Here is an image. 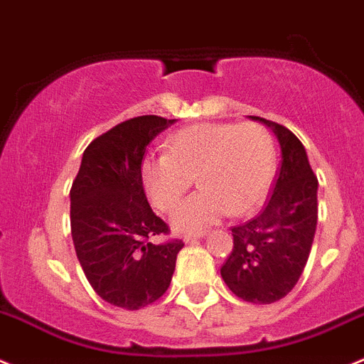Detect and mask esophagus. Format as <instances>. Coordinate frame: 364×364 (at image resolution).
<instances>
[{
  "label": "esophagus",
  "instance_id": "esophagus-1",
  "mask_svg": "<svg viewBox=\"0 0 364 364\" xmlns=\"http://www.w3.org/2000/svg\"><path fill=\"white\" fill-rule=\"evenodd\" d=\"M199 238H204V232H193V235L183 236V240H185L186 243H192V242H196V240H199Z\"/></svg>",
  "mask_w": 364,
  "mask_h": 364
}]
</instances>
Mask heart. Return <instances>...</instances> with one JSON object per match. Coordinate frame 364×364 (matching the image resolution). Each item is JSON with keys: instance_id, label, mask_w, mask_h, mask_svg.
Here are the masks:
<instances>
[{"instance_id": "heart-1", "label": "heart", "mask_w": 364, "mask_h": 364, "mask_svg": "<svg viewBox=\"0 0 364 364\" xmlns=\"http://www.w3.org/2000/svg\"><path fill=\"white\" fill-rule=\"evenodd\" d=\"M171 154H147L140 176L151 203L171 211L192 186L200 190L179 204L171 224L196 232L220 218L249 215L267 199L276 174V146L259 124H196L176 133Z\"/></svg>"}]
</instances>
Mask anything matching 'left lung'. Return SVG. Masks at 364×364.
Listing matches in <instances>:
<instances>
[{
	"label": "left lung",
	"instance_id": "1",
	"mask_svg": "<svg viewBox=\"0 0 364 364\" xmlns=\"http://www.w3.org/2000/svg\"><path fill=\"white\" fill-rule=\"evenodd\" d=\"M249 117L274 132L281 146V168L261 213L231 229L232 250L220 276L236 297L272 304L294 290L309 257L318 218V179L290 129Z\"/></svg>",
	"mask_w": 364,
	"mask_h": 364
}]
</instances>
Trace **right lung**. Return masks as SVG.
<instances>
[{"instance_id":"right-lung-1","label":"right lung","mask_w":364,"mask_h":364,"mask_svg":"<svg viewBox=\"0 0 364 364\" xmlns=\"http://www.w3.org/2000/svg\"><path fill=\"white\" fill-rule=\"evenodd\" d=\"M176 119L142 115L121 122L85 149L70 188V235L88 283L108 304L142 309L167 291L185 243L151 238L168 225L144 192L140 164L149 142Z\"/></svg>"}]
</instances>
